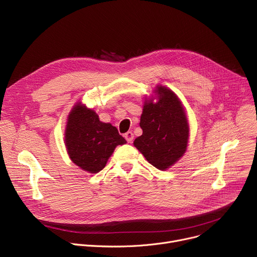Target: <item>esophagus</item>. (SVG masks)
<instances>
[{
	"instance_id": "obj_1",
	"label": "esophagus",
	"mask_w": 257,
	"mask_h": 257,
	"mask_svg": "<svg viewBox=\"0 0 257 257\" xmlns=\"http://www.w3.org/2000/svg\"><path fill=\"white\" fill-rule=\"evenodd\" d=\"M124 137L126 138V141H127V143L131 144V143L133 142V137H134V135H133V133H132L131 131H128L127 133H125Z\"/></svg>"
}]
</instances>
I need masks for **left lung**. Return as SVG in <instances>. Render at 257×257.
Segmentation results:
<instances>
[{
    "mask_svg": "<svg viewBox=\"0 0 257 257\" xmlns=\"http://www.w3.org/2000/svg\"><path fill=\"white\" fill-rule=\"evenodd\" d=\"M156 93L157 102L145 100L139 123L143 135L133 145L150 164L159 170H167L185 153L190 128L175 93L164 86H157Z\"/></svg>",
    "mask_w": 257,
    "mask_h": 257,
    "instance_id": "obj_1",
    "label": "left lung"
}]
</instances>
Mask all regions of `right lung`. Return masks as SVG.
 Segmentation results:
<instances>
[{
    "mask_svg": "<svg viewBox=\"0 0 257 257\" xmlns=\"http://www.w3.org/2000/svg\"><path fill=\"white\" fill-rule=\"evenodd\" d=\"M64 135L69 158L89 173L102 170L115 147L127 143L118 129L99 121L98 114L81 102L69 112Z\"/></svg>",
    "mask_w": 257,
    "mask_h": 257,
    "instance_id": "right-lung-1",
    "label": "right lung"
}]
</instances>
